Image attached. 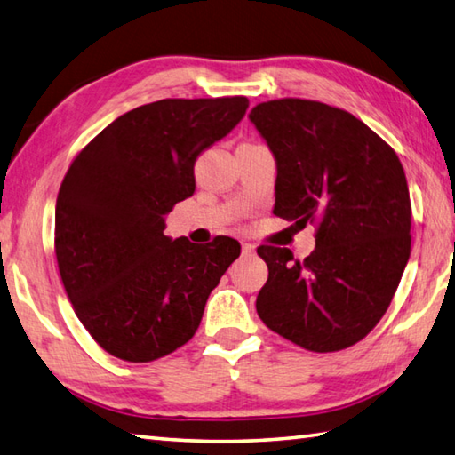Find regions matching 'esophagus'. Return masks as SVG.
<instances>
[{
    "instance_id": "34e87169",
    "label": "esophagus",
    "mask_w": 455,
    "mask_h": 455,
    "mask_svg": "<svg viewBox=\"0 0 455 455\" xmlns=\"http://www.w3.org/2000/svg\"><path fill=\"white\" fill-rule=\"evenodd\" d=\"M254 251H256V246H254V244H251V243H243V254L251 256V254H254Z\"/></svg>"
}]
</instances>
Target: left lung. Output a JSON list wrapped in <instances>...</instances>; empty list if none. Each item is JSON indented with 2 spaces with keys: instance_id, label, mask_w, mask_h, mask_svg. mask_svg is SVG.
Returning a JSON list of instances; mask_svg holds the SVG:
<instances>
[{
  "instance_id": "left-lung-1",
  "label": "left lung",
  "mask_w": 455,
  "mask_h": 455,
  "mask_svg": "<svg viewBox=\"0 0 455 455\" xmlns=\"http://www.w3.org/2000/svg\"><path fill=\"white\" fill-rule=\"evenodd\" d=\"M251 122L275 157L274 215L315 225L304 262L258 246L268 282L262 322L315 353L361 341L385 315L411 256V193L395 149L367 124L304 98L256 104Z\"/></svg>"
}]
</instances>
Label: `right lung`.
<instances>
[{"label":"right lung","instance_id":"right-lung-1","mask_svg":"<svg viewBox=\"0 0 455 455\" xmlns=\"http://www.w3.org/2000/svg\"><path fill=\"white\" fill-rule=\"evenodd\" d=\"M246 96L138 106L80 149L55 209L59 274L80 323L106 353L149 363L180 349L240 254L230 236L199 246L164 235L195 191L201 151L244 118Z\"/></svg>","mask_w":455,"mask_h":455}]
</instances>
